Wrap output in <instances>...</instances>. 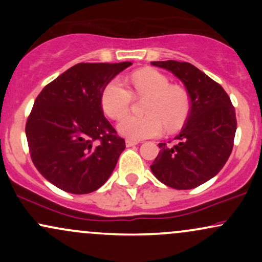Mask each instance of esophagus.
Here are the masks:
<instances>
[{
	"label": "esophagus",
	"mask_w": 262,
	"mask_h": 262,
	"mask_svg": "<svg viewBox=\"0 0 262 262\" xmlns=\"http://www.w3.org/2000/svg\"><path fill=\"white\" fill-rule=\"evenodd\" d=\"M138 143H139V141H137V140H127V141H125V145H127L128 148H130V146L137 145Z\"/></svg>",
	"instance_id": "1"
}]
</instances>
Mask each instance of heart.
Wrapping results in <instances>:
<instances>
[{"mask_svg":"<svg viewBox=\"0 0 262 262\" xmlns=\"http://www.w3.org/2000/svg\"><path fill=\"white\" fill-rule=\"evenodd\" d=\"M130 82L135 95L148 97L144 104V117L127 116L133 93L121 79H113L107 83L101 95V106L103 112L113 119H119L117 130L129 140H141L155 138L167 132H176L182 127L189 112V98L187 93L177 86L164 74L152 69L135 71Z\"/></svg>","mask_w":262,"mask_h":262,"instance_id":"b5f03b06","label":"heart"}]
</instances>
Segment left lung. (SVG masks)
Returning a JSON list of instances; mask_svg holds the SVG:
<instances>
[{
  "label": "left lung",
  "mask_w": 262,
  "mask_h": 262,
  "mask_svg": "<svg viewBox=\"0 0 262 262\" xmlns=\"http://www.w3.org/2000/svg\"><path fill=\"white\" fill-rule=\"evenodd\" d=\"M151 65L181 81L191 108L176 143L159 144L160 152L150 169L169 187L194 188L217 175L229 159L236 130L235 110L223 87L189 62L167 60Z\"/></svg>",
  "instance_id": "8db88e82"
}]
</instances>
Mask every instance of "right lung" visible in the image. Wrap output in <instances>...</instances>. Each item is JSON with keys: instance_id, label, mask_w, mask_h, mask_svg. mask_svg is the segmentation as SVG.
<instances>
[{"instance_id": "add662e5", "label": "right lung", "mask_w": 262, "mask_h": 262, "mask_svg": "<svg viewBox=\"0 0 262 262\" xmlns=\"http://www.w3.org/2000/svg\"><path fill=\"white\" fill-rule=\"evenodd\" d=\"M132 62H81L39 93L26 125L34 166L54 186L85 194L112 175L125 141L103 116L101 95Z\"/></svg>"}]
</instances>
